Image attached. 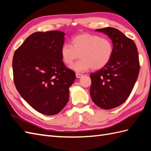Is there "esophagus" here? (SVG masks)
I'll return each instance as SVG.
<instances>
[{
    "label": "esophagus",
    "mask_w": 151,
    "mask_h": 151,
    "mask_svg": "<svg viewBox=\"0 0 151 151\" xmlns=\"http://www.w3.org/2000/svg\"><path fill=\"white\" fill-rule=\"evenodd\" d=\"M76 78H80L82 77L83 75H82V74H80V73H76Z\"/></svg>",
    "instance_id": "1"
}]
</instances>
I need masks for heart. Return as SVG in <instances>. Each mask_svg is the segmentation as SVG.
<instances>
[{
	"label": "heart",
	"mask_w": 151,
	"mask_h": 151,
	"mask_svg": "<svg viewBox=\"0 0 151 151\" xmlns=\"http://www.w3.org/2000/svg\"><path fill=\"white\" fill-rule=\"evenodd\" d=\"M113 52V44L108 38L82 34L72 38L71 45L64 43L61 47L60 56L62 62L69 65L80 55L81 59L70 66V69L82 73L91 68L94 70L103 68L110 61Z\"/></svg>",
	"instance_id": "obj_1"
}]
</instances>
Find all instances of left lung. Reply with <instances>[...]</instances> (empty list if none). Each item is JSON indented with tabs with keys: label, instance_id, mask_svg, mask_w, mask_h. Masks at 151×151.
I'll list each match as a JSON object with an SVG mask.
<instances>
[{
	"label": "left lung",
	"instance_id": "1",
	"mask_svg": "<svg viewBox=\"0 0 151 151\" xmlns=\"http://www.w3.org/2000/svg\"><path fill=\"white\" fill-rule=\"evenodd\" d=\"M95 31L110 38L113 55L103 68L90 74V95L94 103L104 110L122 104L129 97L138 77V52L134 41L116 28L107 27Z\"/></svg>",
	"mask_w": 151,
	"mask_h": 151
}]
</instances>
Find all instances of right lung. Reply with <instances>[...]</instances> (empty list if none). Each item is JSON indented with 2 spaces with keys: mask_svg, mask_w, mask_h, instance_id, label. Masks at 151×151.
Returning a JSON list of instances; mask_svg holds the SVG:
<instances>
[{
  "mask_svg": "<svg viewBox=\"0 0 151 151\" xmlns=\"http://www.w3.org/2000/svg\"><path fill=\"white\" fill-rule=\"evenodd\" d=\"M65 34L58 30L37 32L16 50L12 67L19 94L36 111L57 114L67 104L69 88L76 78L60 56Z\"/></svg>",
  "mask_w": 151,
  "mask_h": 151,
  "instance_id": "obj_1",
  "label": "right lung"
}]
</instances>
